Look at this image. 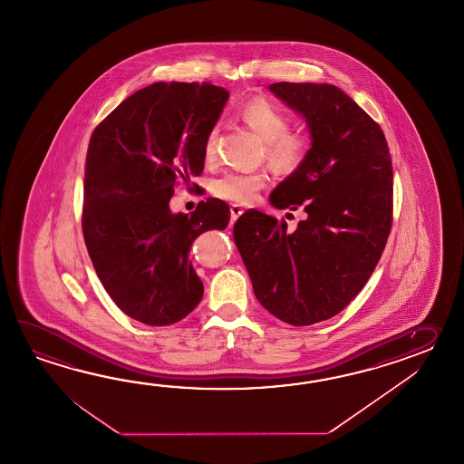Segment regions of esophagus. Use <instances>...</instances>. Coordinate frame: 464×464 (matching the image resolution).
<instances>
[{"label": "esophagus", "instance_id": "obj_1", "mask_svg": "<svg viewBox=\"0 0 464 464\" xmlns=\"http://www.w3.org/2000/svg\"><path fill=\"white\" fill-rule=\"evenodd\" d=\"M242 214H244V208H240V206H232L230 208V218H232V220H237Z\"/></svg>", "mask_w": 464, "mask_h": 464}]
</instances>
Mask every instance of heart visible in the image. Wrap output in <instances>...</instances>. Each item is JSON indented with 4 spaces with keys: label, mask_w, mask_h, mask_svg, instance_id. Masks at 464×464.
<instances>
[{
    "label": "heart",
    "mask_w": 464,
    "mask_h": 464,
    "mask_svg": "<svg viewBox=\"0 0 464 464\" xmlns=\"http://www.w3.org/2000/svg\"><path fill=\"white\" fill-rule=\"evenodd\" d=\"M238 114L246 126L266 142V159L276 170L292 172L304 162L308 150L306 139L295 132H288L290 119L270 101L252 99L240 108ZM216 139L218 128H212L204 142V154L208 159L214 154ZM266 174L260 170L227 172L214 180L212 192L228 202L250 204L256 200L258 190L266 188Z\"/></svg>",
    "instance_id": "obj_1"
}]
</instances>
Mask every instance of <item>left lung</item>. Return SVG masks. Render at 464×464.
Masks as SVG:
<instances>
[{
  "label": "left lung",
  "mask_w": 464,
  "mask_h": 464,
  "mask_svg": "<svg viewBox=\"0 0 464 464\" xmlns=\"http://www.w3.org/2000/svg\"><path fill=\"white\" fill-rule=\"evenodd\" d=\"M268 89L305 119L310 149L270 194L276 208L304 206L294 232L248 210L234 240L262 306L295 326L340 314L373 274L388 240L393 169L385 134L334 84L276 82Z\"/></svg>",
  "instance_id": "left-lung-1"
}]
</instances>
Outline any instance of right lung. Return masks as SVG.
I'll list each match as a JSON object with an SVG mask.
<instances>
[{"instance_id": "obj_1", "label": "right lung", "mask_w": 464, "mask_h": 464, "mask_svg": "<svg viewBox=\"0 0 464 464\" xmlns=\"http://www.w3.org/2000/svg\"><path fill=\"white\" fill-rule=\"evenodd\" d=\"M227 99V89L208 82H154L122 101L89 140L84 242L109 296L140 324L172 325L204 295L188 252L202 232L227 227L230 210L208 198L174 214L169 200L178 179L204 170V142Z\"/></svg>"}]
</instances>
